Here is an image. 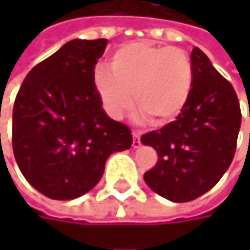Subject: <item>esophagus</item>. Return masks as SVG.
Here are the masks:
<instances>
[{
	"mask_svg": "<svg viewBox=\"0 0 250 250\" xmlns=\"http://www.w3.org/2000/svg\"><path fill=\"white\" fill-rule=\"evenodd\" d=\"M131 134H133V147H139L142 145V142H140V133L139 131H133Z\"/></svg>",
	"mask_w": 250,
	"mask_h": 250,
	"instance_id": "1",
	"label": "esophagus"
}]
</instances>
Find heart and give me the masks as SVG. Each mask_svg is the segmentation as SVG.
Segmentation results:
<instances>
[{
	"instance_id": "heart-1",
	"label": "heart",
	"mask_w": 250,
	"mask_h": 250,
	"mask_svg": "<svg viewBox=\"0 0 250 250\" xmlns=\"http://www.w3.org/2000/svg\"><path fill=\"white\" fill-rule=\"evenodd\" d=\"M94 86L105 113L122 119L133 105L155 125L176 120L189 101L194 69L181 47L131 42L110 58V72L97 68Z\"/></svg>"
}]
</instances>
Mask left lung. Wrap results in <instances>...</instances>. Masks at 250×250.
I'll return each instance as SVG.
<instances>
[{
	"instance_id": "1",
	"label": "left lung",
	"mask_w": 250,
	"mask_h": 250,
	"mask_svg": "<svg viewBox=\"0 0 250 250\" xmlns=\"http://www.w3.org/2000/svg\"><path fill=\"white\" fill-rule=\"evenodd\" d=\"M194 86L179 117L140 137L158 152L156 165L145 174L147 187L174 203H187L210 191L230 167L242 123L231 83L207 55L191 52Z\"/></svg>"
}]
</instances>
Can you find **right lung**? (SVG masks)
Returning <instances> with one entry per match:
<instances>
[{"mask_svg":"<svg viewBox=\"0 0 250 250\" xmlns=\"http://www.w3.org/2000/svg\"><path fill=\"white\" fill-rule=\"evenodd\" d=\"M107 39L71 40L37 63L13 110L17 165L43 195L72 200L92 189L114 152L130 149V128L111 120L94 86Z\"/></svg>","mask_w":250,"mask_h":250,"instance_id":"right-lung-1","label":"right lung"}]
</instances>
